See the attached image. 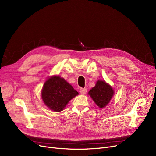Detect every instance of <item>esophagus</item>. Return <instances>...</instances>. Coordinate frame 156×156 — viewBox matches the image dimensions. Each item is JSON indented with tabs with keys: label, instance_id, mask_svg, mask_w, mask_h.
I'll use <instances>...</instances> for the list:
<instances>
[{
	"label": "esophagus",
	"instance_id": "1",
	"mask_svg": "<svg viewBox=\"0 0 156 156\" xmlns=\"http://www.w3.org/2000/svg\"><path fill=\"white\" fill-rule=\"evenodd\" d=\"M87 89L86 88H80V92L81 94H85L87 93Z\"/></svg>",
	"mask_w": 156,
	"mask_h": 156
}]
</instances>
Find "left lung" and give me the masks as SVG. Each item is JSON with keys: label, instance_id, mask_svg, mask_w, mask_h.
<instances>
[{"label": "left lung", "instance_id": "1", "mask_svg": "<svg viewBox=\"0 0 156 156\" xmlns=\"http://www.w3.org/2000/svg\"><path fill=\"white\" fill-rule=\"evenodd\" d=\"M114 94L112 88L104 81L98 80L95 86L88 92V95L101 109L104 108L110 102Z\"/></svg>", "mask_w": 156, "mask_h": 156}]
</instances>
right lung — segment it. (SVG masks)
<instances>
[{
    "mask_svg": "<svg viewBox=\"0 0 156 156\" xmlns=\"http://www.w3.org/2000/svg\"><path fill=\"white\" fill-rule=\"evenodd\" d=\"M41 94L45 105L55 112L62 111L69 101L78 95V92L59 76L48 78Z\"/></svg>",
    "mask_w": 156,
    "mask_h": 156,
    "instance_id": "right-lung-1",
    "label": "right lung"
}]
</instances>
